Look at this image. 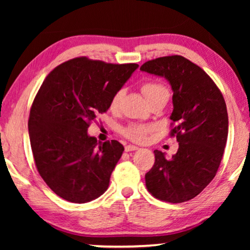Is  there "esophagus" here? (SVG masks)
<instances>
[{
    "instance_id": "esophagus-1",
    "label": "esophagus",
    "mask_w": 250,
    "mask_h": 250,
    "mask_svg": "<svg viewBox=\"0 0 250 250\" xmlns=\"http://www.w3.org/2000/svg\"><path fill=\"white\" fill-rule=\"evenodd\" d=\"M138 149H139L138 146H132V145H128V146H125V151H126V152H128V151H135V150H138Z\"/></svg>"
}]
</instances>
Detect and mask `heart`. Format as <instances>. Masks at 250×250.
<instances>
[{
	"label": "heart",
	"instance_id": "b5f03b06",
	"mask_svg": "<svg viewBox=\"0 0 250 250\" xmlns=\"http://www.w3.org/2000/svg\"><path fill=\"white\" fill-rule=\"evenodd\" d=\"M141 91L142 93L145 94L146 100L149 101V104L151 101L155 100V99L163 97V95H166L168 97V88H167L163 83H159V82L155 81H148L145 82L141 85ZM123 95H124V91L118 90L115 92V94L111 97L110 100V109L112 110H116L118 109L119 104H121V101L123 99ZM156 129L155 125L151 124H129L126 126L123 131V134L125 135V138L134 142H143L146 141V136H148L150 133H152Z\"/></svg>",
	"mask_w": 250,
	"mask_h": 250
}]
</instances>
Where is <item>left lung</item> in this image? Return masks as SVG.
I'll return each mask as SVG.
<instances>
[{"label":"left lung","instance_id":"1","mask_svg":"<svg viewBox=\"0 0 250 250\" xmlns=\"http://www.w3.org/2000/svg\"><path fill=\"white\" fill-rule=\"evenodd\" d=\"M140 69L169 82L174 107L169 134L179 142L172 159L153 151L155 164L146 174V189L159 200L184 203L216 175L228 140L227 104L214 81L182 56L149 60Z\"/></svg>","mask_w":250,"mask_h":250}]
</instances>
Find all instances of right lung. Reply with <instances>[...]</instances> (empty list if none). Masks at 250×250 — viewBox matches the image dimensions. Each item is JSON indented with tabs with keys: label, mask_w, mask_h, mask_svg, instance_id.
I'll return each instance as SVG.
<instances>
[{
	"label": "right lung",
	"mask_w": 250,
	"mask_h": 250,
	"mask_svg": "<svg viewBox=\"0 0 250 250\" xmlns=\"http://www.w3.org/2000/svg\"><path fill=\"white\" fill-rule=\"evenodd\" d=\"M138 67L74 58L41 85L28 119L30 146L41 177L62 199L84 204L108 189L124 146L98 142L87 128Z\"/></svg>",
	"instance_id": "1"
}]
</instances>
